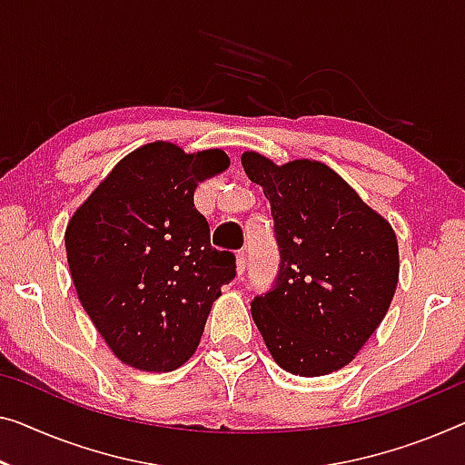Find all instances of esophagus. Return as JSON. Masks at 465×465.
<instances>
[{
    "label": "esophagus",
    "instance_id": "34e87169",
    "mask_svg": "<svg viewBox=\"0 0 465 465\" xmlns=\"http://www.w3.org/2000/svg\"><path fill=\"white\" fill-rule=\"evenodd\" d=\"M246 265H248V256L244 251H238V254H235V272H238V275H242L246 272Z\"/></svg>",
    "mask_w": 465,
    "mask_h": 465
}]
</instances>
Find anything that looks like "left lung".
I'll return each mask as SVG.
<instances>
[{"label":"left lung","instance_id":"1","mask_svg":"<svg viewBox=\"0 0 465 465\" xmlns=\"http://www.w3.org/2000/svg\"><path fill=\"white\" fill-rule=\"evenodd\" d=\"M242 164L272 204L282 254L275 286L251 304L256 328L294 376L342 370L391 307L397 235L328 164H275L259 152H244Z\"/></svg>","mask_w":465,"mask_h":465}]
</instances>
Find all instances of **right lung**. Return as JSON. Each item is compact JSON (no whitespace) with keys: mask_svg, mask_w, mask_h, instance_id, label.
<instances>
[{"mask_svg":"<svg viewBox=\"0 0 465 465\" xmlns=\"http://www.w3.org/2000/svg\"><path fill=\"white\" fill-rule=\"evenodd\" d=\"M230 166L223 150L188 154L152 142L116 163L68 221L74 290L110 351L135 370L173 371L196 352L235 256L211 246L193 206L204 179Z\"/></svg>","mask_w":465,"mask_h":465,"instance_id":"1","label":"right lung"}]
</instances>
